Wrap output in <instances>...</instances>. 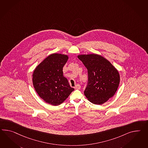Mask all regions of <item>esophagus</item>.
<instances>
[{
    "label": "esophagus",
    "mask_w": 148,
    "mask_h": 148,
    "mask_svg": "<svg viewBox=\"0 0 148 148\" xmlns=\"http://www.w3.org/2000/svg\"><path fill=\"white\" fill-rule=\"evenodd\" d=\"M80 87H81L80 85L79 84H77L76 86H75V88L76 89H77V90H80Z\"/></svg>",
    "instance_id": "obj_1"
}]
</instances>
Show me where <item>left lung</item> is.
<instances>
[{"mask_svg":"<svg viewBox=\"0 0 148 148\" xmlns=\"http://www.w3.org/2000/svg\"><path fill=\"white\" fill-rule=\"evenodd\" d=\"M78 58L88 72L84 95L92 103L102 105L117 91L120 83L118 70L107 60L99 55H80Z\"/></svg>","mask_w":148,"mask_h":148,"instance_id":"1","label":"left lung"}]
</instances>
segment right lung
Returning <instances> with one entry per match:
<instances>
[{"instance_id": "right-lung-1", "label": "right lung", "mask_w": 148, "mask_h": 148, "mask_svg": "<svg viewBox=\"0 0 148 148\" xmlns=\"http://www.w3.org/2000/svg\"><path fill=\"white\" fill-rule=\"evenodd\" d=\"M68 60L67 55L51 54L38 65L33 74L35 91L45 101L53 106L64 102L74 91L63 75V68Z\"/></svg>"}]
</instances>
